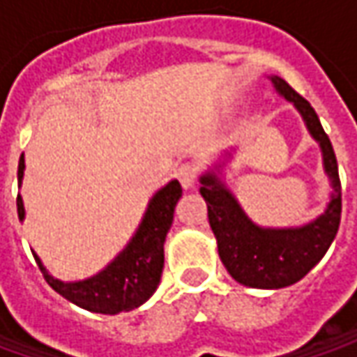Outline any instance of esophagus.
I'll return each instance as SVG.
<instances>
[{
  "label": "esophagus",
  "mask_w": 357,
  "mask_h": 357,
  "mask_svg": "<svg viewBox=\"0 0 357 357\" xmlns=\"http://www.w3.org/2000/svg\"><path fill=\"white\" fill-rule=\"evenodd\" d=\"M176 176H178L181 185L185 186V188H190L197 183V178H199V167L195 162H183L176 169Z\"/></svg>",
  "instance_id": "obj_1"
}]
</instances>
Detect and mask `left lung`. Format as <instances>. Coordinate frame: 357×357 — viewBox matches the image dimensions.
<instances>
[{
    "label": "left lung",
    "mask_w": 357,
    "mask_h": 357,
    "mask_svg": "<svg viewBox=\"0 0 357 357\" xmlns=\"http://www.w3.org/2000/svg\"><path fill=\"white\" fill-rule=\"evenodd\" d=\"M272 83L280 95L296 105L306 121L310 135L322 146L324 169L332 178L334 192L326 213L314 222L302 228L274 230L250 222L214 172L200 178V195L208 206V222L218 242L220 260L234 280L252 288H284L302 280L328 252L342 218V185L336 153L320 119L314 107L284 79L272 77Z\"/></svg>",
    "instance_id": "obj_1"
}]
</instances>
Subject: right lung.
<instances>
[{"label":"right lung","mask_w":357,"mask_h":357,"mask_svg":"<svg viewBox=\"0 0 357 357\" xmlns=\"http://www.w3.org/2000/svg\"><path fill=\"white\" fill-rule=\"evenodd\" d=\"M23 169H25V160L21 155L20 167H17L20 185L23 178ZM181 197H183V188L178 181H171L165 188H160L149 202L143 222L129 242V246L103 272H99L89 280H55L53 276H49L41 260L33 254L35 262L41 268L43 278L47 280L49 286L81 308L99 314H119V312L139 308L153 296L160 282V274L165 266L162 246L172 225L174 206ZM17 216L20 220H23L25 216L20 195H17Z\"/></svg>","instance_id":"obj_1"}]
</instances>
